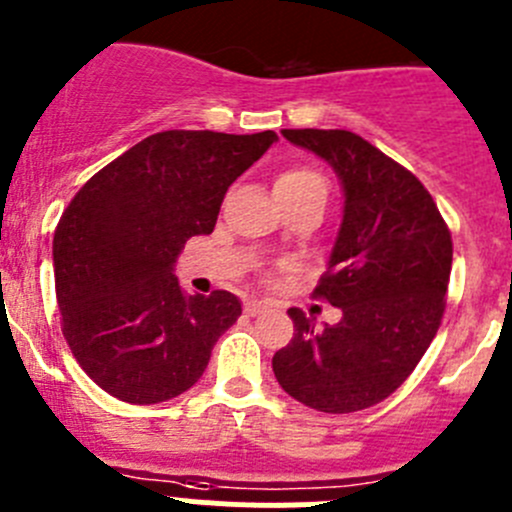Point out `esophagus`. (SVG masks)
<instances>
[{
    "label": "esophagus",
    "instance_id": "34e87169",
    "mask_svg": "<svg viewBox=\"0 0 512 512\" xmlns=\"http://www.w3.org/2000/svg\"><path fill=\"white\" fill-rule=\"evenodd\" d=\"M266 307H269V304L261 302V299H248L246 307H243V309H246V314H251V317H253V314H261V312H264Z\"/></svg>",
    "mask_w": 512,
    "mask_h": 512
}]
</instances>
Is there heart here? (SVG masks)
Masks as SVG:
<instances>
[{
	"label": "heart",
	"instance_id": "heart-1",
	"mask_svg": "<svg viewBox=\"0 0 512 512\" xmlns=\"http://www.w3.org/2000/svg\"><path fill=\"white\" fill-rule=\"evenodd\" d=\"M276 195H302V192L312 190H327L325 177L312 167H289V170L279 172L274 182Z\"/></svg>",
	"mask_w": 512,
	"mask_h": 512
}]
</instances>
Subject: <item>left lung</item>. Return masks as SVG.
<instances>
[{
	"label": "left lung",
	"instance_id": "8db88e82",
	"mask_svg": "<svg viewBox=\"0 0 512 512\" xmlns=\"http://www.w3.org/2000/svg\"><path fill=\"white\" fill-rule=\"evenodd\" d=\"M335 167L345 215L312 297L342 309L314 330L289 309L294 337L274 355L279 386L309 409L353 414L381 403L424 358L442 325L452 233L419 177L345 129H284Z\"/></svg>",
	"mask_w": 512,
	"mask_h": 512
}]
</instances>
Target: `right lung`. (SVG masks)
Here are the masks:
<instances>
[{
    "label": "right lung",
    "mask_w": 512,
    "mask_h": 512,
    "mask_svg": "<svg viewBox=\"0 0 512 512\" xmlns=\"http://www.w3.org/2000/svg\"><path fill=\"white\" fill-rule=\"evenodd\" d=\"M274 131H159L75 192L53 238L55 297L70 353L126 403L180 396L241 317L231 292L190 294L172 274L192 236L213 233L225 192Z\"/></svg>",
    "instance_id": "1"
}]
</instances>
